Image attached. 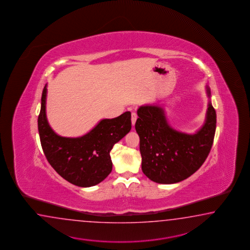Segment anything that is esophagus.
I'll return each instance as SVG.
<instances>
[{
    "instance_id": "esophagus-1",
    "label": "esophagus",
    "mask_w": 250,
    "mask_h": 250,
    "mask_svg": "<svg viewBox=\"0 0 250 250\" xmlns=\"http://www.w3.org/2000/svg\"><path fill=\"white\" fill-rule=\"evenodd\" d=\"M136 120H137V114H136L135 112H133V113H132V125H135Z\"/></svg>"
}]
</instances>
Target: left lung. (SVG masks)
<instances>
[{
  "instance_id": "obj_1",
  "label": "left lung",
  "mask_w": 250,
  "mask_h": 250,
  "mask_svg": "<svg viewBox=\"0 0 250 250\" xmlns=\"http://www.w3.org/2000/svg\"><path fill=\"white\" fill-rule=\"evenodd\" d=\"M206 91L210 98L208 86ZM137 115L135 130L140 137L142 169L147 178L156 183H178L199 169L209 155L216 129V112L211 100L206 122L193 134L173 129L160 105H142Z\"/></svg>"
}]
</instances>
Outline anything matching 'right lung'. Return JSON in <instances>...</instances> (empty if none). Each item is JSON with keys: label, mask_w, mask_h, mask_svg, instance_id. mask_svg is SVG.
Instances as JSON below:
<instances>
[{"label": "right lung", "mask_w": 250, "mask_h": 250, "mask_svg": "<svg viewBox=\"0 0 250 250\" xmlns=\"http://www.w3.org/2000/svg\"><path fill=\"white\" fill-rule=\"evenodd\" d=\"M46 85L41 98L38 119L44 156L53 168L68 182L81 188L93 187L112 171L110 150L131 128V112L112 119H102L89 133L77 138L56 134L46 119Z\"/></svg>", "instance_id": "right-lung-1"}]
</instances>
